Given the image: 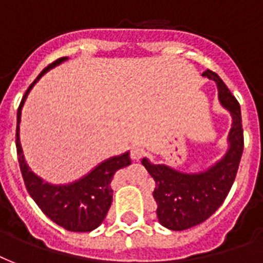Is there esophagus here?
Returning <instances> with one entry per match:
<instances>
[{"mask_svg": "<svg viewBox=\"0 0 263 263\" xmlns=\"http://www.w3.org/2000/svg\"><path fill=\"white\" fill-rule=\"evenodd\" d=\"M143 156H144V148H142L140 146H135V147H132L131 157L134 158V160L139 161Z\"/></svg>", "mask_w": 263, "mask_h": 263, "instance_id": "esophagus-1", "label": "esophagus"}]
</instances>
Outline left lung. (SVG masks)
<instances>
[{
	"instance_id": "1",
	"label": "left lung",
	"mask_w": 263,
	"mask_h": 263,
	"mask_svg": "<svg viewBox=\"0 0 263 263\" xmlns=\"http://www.w3.org/2000/svg\"><path fill=\"white\" fill-rule=\"evenodd\" d=\"M203 76L216 82L218 99L232 116L228 152L220 161L200 173H183L166 165H154L147 158L142 164L150 173L156 188L153 196L157 202V217L161 225L172 231H184L203 222L220 208L236 177L243 154V128L240 105L216 72H203Z\"/></svg>"
}]
</instances>
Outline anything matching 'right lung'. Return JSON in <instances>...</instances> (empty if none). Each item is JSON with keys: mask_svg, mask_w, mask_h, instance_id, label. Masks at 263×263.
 <instances>
[{"mask_svg": "<svg viewBox=\"0 0 263 263\" xmlns=\"http://www.w3.org/2000/svg\"><path fill=\"white\" fill-rule=\"evenodd\" d=\"M68 57H61L43 69L34 83L31 84L23 97L17 110V128H16V148H17L18 164L22 171L24 184L31 198L35 200L39 209L60 227L71 232H90L102 224L107 210L110 209L113 199L111 180L119 169L131 164L129 153L111 157L95 166L90 173L73 183L54 185L45 183L39 176L35 175L26 164L23 148L20 144V120L22 109L26 102L27 95L34 84L46 73L49 69L64 63Z\"/></svg>", "mask_w": 263, "mask_h": 263, "instance_id": "obj_1", "label": "right lung"}]
</instances>
